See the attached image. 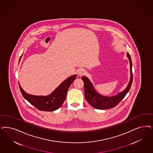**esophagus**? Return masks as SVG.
Returning <instances> with one entry per match:
<instances>
[{"mask_svg":"<svg viewBox=\"0 0 153 153\" xmlns=\"http://www.w3.org/2000/svg\"><path fill=\"white\" fill-rule=\"evenodd\" d=\"M85 74V71L84 69L80 68L77 71V74L79 76H82Z\"/></svg>","mask_w":153,"mask_h":153,"instance_id":"esophagus-1","label":"esophagus"}]
</instances>
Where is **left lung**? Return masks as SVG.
Instances as JSON below:
<instances>
[{"label": "left lung", "mask_w": 153, "mask_h": 153, "mask_svg": "<svg viewBox=\"0 0 153 153\" xmlns=\"http://www.w3.org/2000/svg\"><path fill=\"white\" fill-rule=\"evenodd\" d=\"M127 57L129 59L130 63L131 79L126 89L117 95L112 97H105L100 95L96 91L89 79L85 76L82 77V79L84 83L85 97L92 107L99 110H105L113 108L117 105L128 93L132 85L133 75L132 60L129 53H127Z\"/></svg>", "instance_id": "1"}]
</instances>
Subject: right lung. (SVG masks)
I'll use <instances>...</instances> for the list:
<instances>
[{
    "label": "right lung",
    "instance_id": "1",
    "mask_svg": "<svg viewBox=\"0 0 153 153\" xmlns=\"http://www.w3.org/2000/svg\"><path fill=\"white\" fill-rule=\"evenodd\" d=\"M20 58V60L21 59ZM76 77L74 74L64 80L58 88L47 96L30 95L22 89L20 84L19 88L24 98L38 110L43 111H53L58 110L63 105L70 85Z\"/></svg>",
    "mask_w": 153,
    "mask_h": 153
}]
</instances>
